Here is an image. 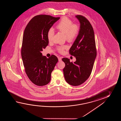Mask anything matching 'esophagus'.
Returning <instances> with one entry per match:
<instances>
[{
    "label": "esophagus",
    "instance_id": "esophagus-1",
    "mask_svg": "<svg viewBox=\"0 0 121 121\" xmlns=\"http://www.w3.org/2000/svg\"><path fill=\"white\" fill-rule=\"evenodd\" d=\"M62 58L61 57H58V60H59V61H61V60Z\"/></svg>",
    "mask_w": 121,
    "mask_h": 121
}]
</instances>
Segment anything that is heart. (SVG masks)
Returning a JSON list of instances; mask_svg holds the SVG:
<instances>
[{
    "instance_id": "1",
    "label": "heart",
    "mask_w": 121,
    "mask_h": 121,
    "mask_svg": "<svg viewBox=\"0 0 121 121\" xmlns=\"http://www.w3.org/2000/svg\"><path fill=\"white\" fill-rule=\"evenodd\" d=\"M56 28L58 31L64 34L65 38L69 42L74 41L77 39L80 32V28L76 24H74L71 20L66 17H64L57 23ZM54 32L52 28H49L47 31V38L49 42L53 41ZM67 46L61 45L57 47V50L60 53H63Z\"/></svg>"
}]
</instances>
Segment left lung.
<instances>
[{
    "label": "left lung",
    "mask_w": 121,
    "mask_h": 121,
    "mask_svg": "<svg viewBox=\"0 0 121 121\" xmlns=\"http://www.w3.org/2000/svg\"><path fill=\"white\" fill-rule=\"evenodd\" d=\"M80 24L79 34L69 50L74 56L73 63L67 58H63L65 66L63 69L66 82L73 86L82 84L90 77L96 56L94 32L90 22L84 16H76Z\"/></svg>",
    "instance_id": "8db88e82"
}]
</instances>
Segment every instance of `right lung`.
<instances>
[{"label":"right lung","mask_w":121,"mask_h":121,"mask_svg":"<svg viewBox=\"0 0 121 121\" xmlns=\"http://www.w3.org/2000/svg\"><path fill=\"white\" fill-rule=\"evenodd\" d=\"M60 18L47 15L35 16L24 30L21 48L23 65L29 80L38 86L50 82L52 72L58 60L54 55L48 58L42 56L41 52L48 44L47 31Z\"/></svg>","instance_id":"obj_1"}]
</instances>
